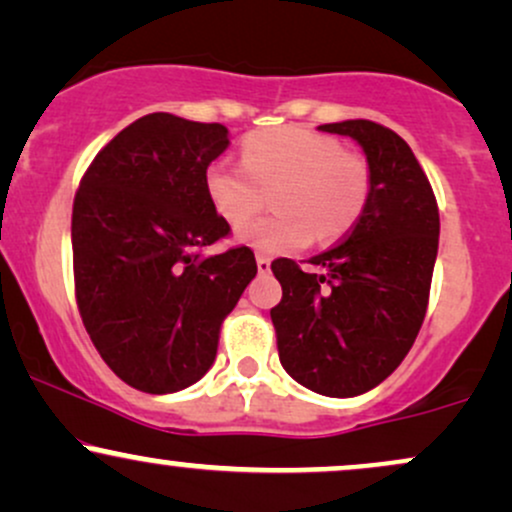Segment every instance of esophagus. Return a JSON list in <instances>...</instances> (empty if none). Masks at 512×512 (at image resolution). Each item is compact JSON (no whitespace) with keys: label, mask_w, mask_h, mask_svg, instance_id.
Segmentation results:
<instances>
[{"label":"esophagus","mask_w":512,"mask_h":512,"mask_svg":"<svg viewBox=\"0 0 512 512\" xmlns=\"http://www.w3.org/2000/svg\"><path fill=\"white\" fill-rule=\"evenodd\" d=\"M269 269H272V260L267 255H257V272L269 274Z\"/></svg>","instance_id":"34e87169"}]
</instances>
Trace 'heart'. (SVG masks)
<instances>
[{"instance_id":"heart-1","label":"heart","mask_w":512,"mask_h":512,"mask_svg":"<svg viewBox=\"0 0 512 512\" xmlns=\"http://www.w3.org/2000/svg\"><path fill=\"white\" fill-rule=\"evenodd\" d=\"M275 187L272 217L240 226L238 240L260 252H289L313 236L332 243L356 226L370 197V170L339 139L303 125L250 132L243 163L221 156L204 170V192L223 221L238 226Z\"/></svg>"}]
</instances>
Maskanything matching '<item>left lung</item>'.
Returning <instances> with one entry per match:
<instances>
[{
    "label": "left lung",
    "instance_id": "1",
    "mask_svg": "<svg viewBox=\"0 0 512 512\" xmlns=\"http://www.w3.org/2000/svg\"><path fill=\"white\" fill-rule=\"evenodd\" d=\"M363 146L370 197L344 243L310 257L272 262L281 303L269 310L279 361L317 395L373 390L409 354L431 293L438 204L424 168L397 132L370 120L320 125Z\"/></svg>",
    "mask_w": 512,
    "mask_h": 512
}]
</instances>
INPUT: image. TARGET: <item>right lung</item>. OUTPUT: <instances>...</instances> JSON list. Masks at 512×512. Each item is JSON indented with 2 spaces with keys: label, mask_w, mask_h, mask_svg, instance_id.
<instances>
[{
  "label": "right lung",
  "mask_w": 512,
  "mask_h": 512,
  "mask_svg": "<svg viewBox=\"0 0 512 512\" xmlns=\"http://www.w3.org/2000/svg\"><path fill=\"white\" fill-rule=\"evenodd\" d=\"M226 146L219 122L144 115L98 151L76 190V305L98 354L134 390L197 383L257 274L245 245L202 255L231 233L204 192V170Z\"/></svg>",
  "instance_id": "right-lung-1"
}]
</instances>
